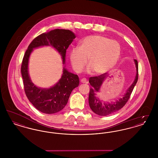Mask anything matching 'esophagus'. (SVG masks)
Segmentation results:
<instances>
[{
  "instance_id": "34e87169",
  "label": "esophagus",
  "mask_w": 158,
  "mask_h": 158,
  "mask_svg": "<svg viewBox=\"0 0 158 158\" xmlns=\"http://www.w3.org/2000/svg\"><path fill=\"white\" fill-rule=\"evenodd\" d=\"M81 83H87V80H86V78H83V79H81Z\"/></svg>"
}]
</instances>
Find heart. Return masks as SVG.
<instances>
[{"instance_id": "heart-1", "label": "heart", "mask_w": 158, "mask_h": 158, "mask_svg": "<svg viewBox=\"0 0 158 158\" xmlns=\"http://www.w3.org/2000/svg\"><path fill=\"white\" fill-rule=\"evenodd\" d=\"M120 44L100 35L86 37L81 41L80 47H76L70 53V60L76 73H80L87 63L88 71L96 75H102L115 66L120 57Z\"/></svg>"}]
</instances>
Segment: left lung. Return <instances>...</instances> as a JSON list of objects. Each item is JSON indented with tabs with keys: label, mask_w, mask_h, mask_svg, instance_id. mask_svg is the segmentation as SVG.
Wrapping results in <instances>:
<instances>
[{
	"label": "left lung",
	"mask_w": 158,
	"mask_h": 158,
	"mask_svg": "<svg viewBox=\"0 0 158 158\" xmlns=\"http://www.w3.org/2000/svg\"><path fill=\"white\" fill-rule=\"evenodd\" d=\"M134 62L136 68L135 80L123 97L115 101L105 102L100 100L97 95V93L100 92L101 86L108 75L102 74L89 78L90 88L88 101L90 109L94 113L101 116H106L120 110L126 104L138 80V62L136 60H134Z\"/></svg>",
	"instance_id": "8db88e82"
}]
</instances>
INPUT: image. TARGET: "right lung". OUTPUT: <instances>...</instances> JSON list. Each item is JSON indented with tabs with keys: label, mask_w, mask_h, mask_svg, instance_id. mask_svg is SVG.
Returning <instances> with one entry per match:
<instances>
[{
	"label": "right lung",
	"mask_w": 158,
	"mask_h": 158,
	"mask_svg": "<svg viewBox=\"0 0 158 158\" xmlns=\"http://www.w3.org/2000/svg\"><path fill=\"white\" fill-rule=\"evenodd\" d=\"M75 38V34L71 31L55 29L34 38L25 53L21 66V74L25 94L31 104L42 113L50 114L63 110L67 104L72 90L79 85L78 76L69 72L64 65L66 50ZM44 46H52L57 50L61 56L64 64L60 81L48 89L38 87L34 85L28 72L30 54L34 49Z\"/></svg>",
	"instance_id": "add662e5"
}]
</instances>
